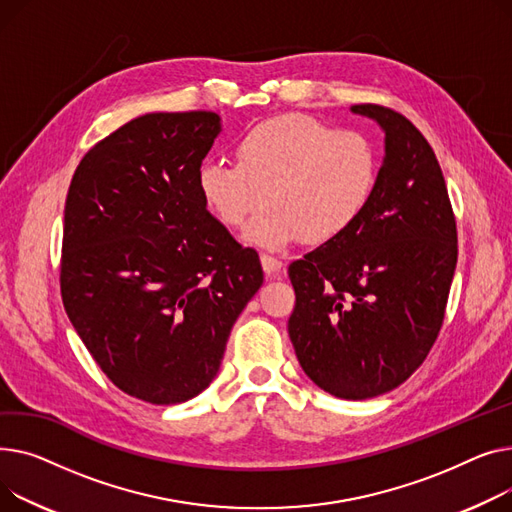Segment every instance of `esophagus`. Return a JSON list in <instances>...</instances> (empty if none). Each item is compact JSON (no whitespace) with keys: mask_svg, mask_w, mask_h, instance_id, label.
I'll list each match as a JSON object with an SVG mask.
<instances>
[{"mask_svg":"<svg viewBox=\"0 0 512 512\" xmlns=\"http://www.w3.org/2000/svg\"><path fill=\"white\" fill-rule=\"evenodd\" d=\"M260 262H262V268H264V273L268 277H277L281 273V268H283V262L275 256H270V254H262Z\"/></svg>","mask_w":512,"mask_h":512,"instance_id":"obj_1","label":"esophagus"}]
</instances>
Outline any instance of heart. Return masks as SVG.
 <instances>
[{"label":"heart","mask_w":512,"mask_h":512,"mask_svg":"<svg viewBox=\"0 0 512 512\" xmlns=\"http://www.w3.org/2000/svg\"><path fill=\"white\" fill-rule=\"evenodd\" d=\"M380 153L362 130H339L308 115H281L248 130L235 163L206 161L198 188L225 227H246V242L283 250L304 239L324 246L343 237L378 186Z\"/></svg>","instance_id":"b5f03b06"}]
</instances>
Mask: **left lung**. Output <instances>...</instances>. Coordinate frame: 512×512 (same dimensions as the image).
<instances>
[{
	"mask_svg": "<svg viewBox=\"0 0 512 512\" xmlns=\"http://www.w3.org/2000/svg\"><path fill=\"white\" fill-rule=\"evenodd\" d=\"M386 132L378 186L343 237L289 264V337L326 393L362 401L424 364L457 266V221L432 146L399 111L364 103Z\"/></svg>",
	"mask_w": 512,
	"mask_h": 512,
	"instance_id": "8db88e82",
	"label": "left lung"
}]
</instances>
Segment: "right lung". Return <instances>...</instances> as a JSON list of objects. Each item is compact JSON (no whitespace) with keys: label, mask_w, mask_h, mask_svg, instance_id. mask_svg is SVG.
<instances>
[{"label":"right lung","mask_w":512,"mask_h":512,"mask_svg":"<svg viewBox=\"0 0 512 512\" xmlns=\"http://www.w3.org/2000/svg\"><path fill=\"white\" fill-rule=\"evenodd\" d=\"M213 111L146 113L78 163L64 208L59 289L76 333L126 395L184 403L213 382L246 304L258 252L206 210Z\"/></svg>","instance_id":"obj_1"}]
</instances>
